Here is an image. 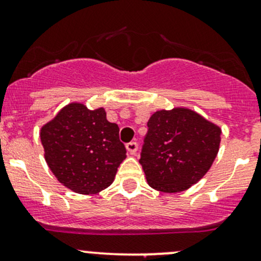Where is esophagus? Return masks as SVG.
I'll return each instance as SVG.
<instances>
[{
  "mask_svg": "<svg viewBox=\"0 0 261 261\" xmlns=\"http://www.w3.org/2000/svg\"><path fill=\"white\" fill-rule=\"evenodd\" d=\"M138 142L135 141H131L128 142L127 145H126V149H127V151L131 153V155H135L136 152H138Z\"/></svg>",
  "mask_w": 261,
  "mask_h": 261,
  "instance_id": "obj_1",
  "label": "esophagus"
}]
</instances>
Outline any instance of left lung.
Instances as JSON below:
<instances>
[{
  "label": "left lung",
  "instance_id": "left-lung-1",
  "mask_svg": "<svg viewBox=\"0 0 261 261\" xmlns=\"http://www.w3.org/2000/svg\"><path fill=\"white\" fill-rule=\"evenodd\" d=\"M147 127L139 163L155 190H186L206 174L218 155L221 130L189 109L155 112Z\"/></svg>",
  "mask_w": 261,
  "mask_h": 261
}]
</instances>
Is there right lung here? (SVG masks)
Returning a JSON list of instances; mask_svg holds the SVG:
<instances>
[{
    "mask_svg": "<svg viewBox=\"0 0 261 261\" xmlns=\"http://www.w3.org/2000/svg\"><path fill=\"white\" fill-rule=\"evenodd\" d=\"M45 159L57 180L79 194H97L111 185L125 160L119 126L109 122L102 108L65 106L41 128Z\"/></svg>",
    "mask_w": 261,
    "mask_h": 261,
    "instance_id": "add662e5",
    "label": "right lung"
}]
</instances>
